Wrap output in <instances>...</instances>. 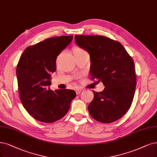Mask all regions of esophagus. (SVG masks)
Returning <instances> with one entry per match:
<instances>
[{
	"label": "esophagus",
	"mask_w": 157,
	"mask_h": 157,
	"mask_svg": "<svg viewBox=\"0 0 157 157\" xmlns=\"http://www.w3.org/2000/svg\"><path fill=\"white\" fill-rule=\"evenodd\" d=\"M82 91H83V89H81V88H78V89H75V92H76L77 94H79Z\"/></svg>",
	"instance_id": "esophagus-1"
}]
</instances>
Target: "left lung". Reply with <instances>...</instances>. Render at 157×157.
<instances>
[{
    "instance_id": "obj_1",
    "label": "left lung",
    "mask_w": 157,
    "mask_h": 157,
    "mask_svg": "<svg viewBox=\"0 0 157 157\" xmlns=\"http://www.w3.org/2000/svg\"><path fill=\"white\" fill-rule=\"evenodd\" d=\"M75 43L90 57L92 79L105 89L94 92L88 106L91 117L109 124L121 118L129 109L136 89L135 64L120 43L103 36H75Z\"/></svg>"
}]
</instances>
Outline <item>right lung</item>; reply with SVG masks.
Here are the masks:
<instances>
[{
  "label": "right lung",
  "mask_w": 157,
  "mask_h": 157,
  "mask_svg": "<svg viewBox=\"0 0 157 157\" xmlns=\"http://www.w3.org/2000/svg\"><path fill=\"white\" fill-rule=\"evenodd\" d=\"M73 36L46 39L27 47L17 66L20 100L33 118L52 123L65 117L76 94L73 90H50L51 73L56 71V61L71 43Z\"/></svg>",
  "instance_id": "add662e5"
}]
</instances>
